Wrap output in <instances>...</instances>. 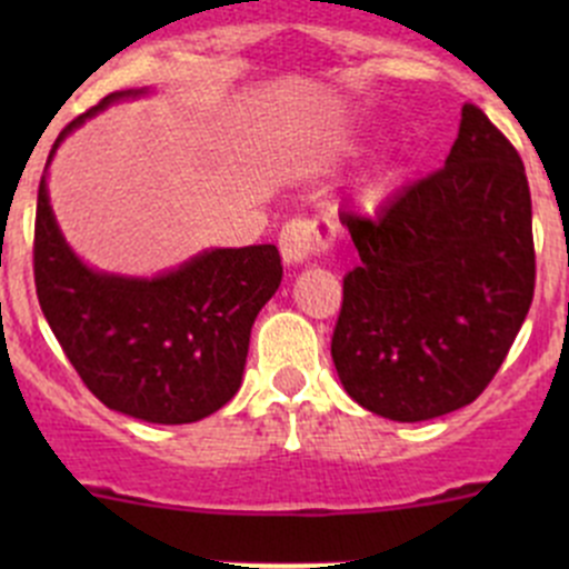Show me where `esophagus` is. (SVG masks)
<instances>
[{
    "label": "esophagus",
    "instance_id": "34e87169",
    "mask_svg": "<svg viewBox=\"0 0 569 569\" xmlns=\"http://www.w3.org/2000/svg\"><path fill=\"white\" fill-rule=\"evenodd\" d=\"M280 256L289 267L308 261V258L319 256L332 244V226L319 217H297V220L286 222L280 231Z\"/></svg>",
    "mask_w": 569,
    "mask_h": 569
}]
</instances>
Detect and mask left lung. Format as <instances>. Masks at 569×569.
Masks as SVG:
<instances>
[{
	"label": "left lung",
	"mask_w": 569,
	"mask_h": 569,
	"mask_svg": "<svg viewBox=\"0 0 569 569\" xmlns=\"http://www.w3.org/2000/svg\"><path fill=\"white\" fill-rule=\"evenodd\" d=\"M341 222L360 256L330 343L343 391L407 423L470 405L533 297L531 192L512 142L465 104L438 173Z\"/></svg>",
	"instance_id": "left-lung-1"
}]
</instances>
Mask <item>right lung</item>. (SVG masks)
I'll use <instances>...</instances> for the list:
<instances>
[{
    "label": "right lung",
    "instance_id": "obj_1",
    "mask_svg": "<svg viewBox=\"0 0 569 569\" xmlns=\"http://www.w3.org/2000/svg\"><path fill=\"white\" fill-rule=\"evenodd\" d=\"M142 93L148 90H118L71 120L49 162L77 126ZM32 252L40 311L77 375L109 410L148 423H192L233 399L252 321L283 278L274 244L203 250L157 278L99 272L68 248L46 173Z\"/></svg>",
    "mask_w": 569,
    "mask_h": 569
}]
</instances>
